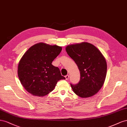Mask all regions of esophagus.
Instances as JSON below:
<instances>
[{"label":"esophagus","mask_w":127,"mask_h":127,"mask_svg":"<svg viewBox=\"0 0 127 127\" xmlns=\"http://www.w3.org/2000/svg\"><path fill=\"white\" fill-rule=\"evenodd\" d=\"M65 79H66V80H68V78H69V75H66L65 76Z\"/></svg>","instance_id":"obj_1"}]
</instances>
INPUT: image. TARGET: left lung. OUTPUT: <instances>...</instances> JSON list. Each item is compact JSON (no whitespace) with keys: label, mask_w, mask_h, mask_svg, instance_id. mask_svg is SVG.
I'll return each mask as SVG.
<instances>
[{"label":"left lung","mask_w":127,"mask_h":127,"mask_svg":"<svg viewBox=\"0 0 127 127\" xmlns=\"http://www.w3.org/2000/svg\"><path fill=\"white\" fill-rule=\"evenodd\" d=\"M80 72V80L72 85L73 92L81 98L95 95L102 87L107 72L105 59L96 47L86 42L68 45L65 48Z\"/></svg>","instance_id":"left-lung-1"}]
</instances>
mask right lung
I'll list each match as a JSON object with an SVG mask.
<instances>
[{
	"label": "right lung",
	"mask_w": 127,
	"mask_h": 127,
	"mask_svg": "<svg viewBox=\"0 0 127 127\" xmlns=\"http://www.w3.org/2000/svg\"><path fill=\"white\" fill-rule=\"evenodd\" d=\"M62 48L40 42L31 46L21 59L17 74L23 87L31 95L43 97L52 92L57 82L65 79L52 64Z\"/></svg>",
	"instance_id": "add662e5"
}]
</instances>
